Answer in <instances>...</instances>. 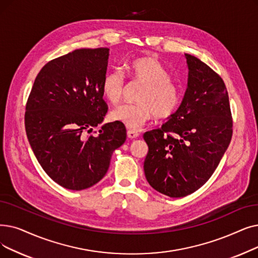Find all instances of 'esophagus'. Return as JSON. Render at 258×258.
I'll list each match as a JSON object with an SVG mask.
<instances>
[{
    "instance_id": "34e87169",
    "label": "esophagus",
    "mask_w": 258,
    "mask_h": 258,
    "mask_svg": "<svg viewBox=\"0 0 258 258\" xmlns=\"http://www.w3.org/2000/svg\"><path fill=\"white\" fill-rule=\"evenodd\" d=\"M127 137L130 139H135L137 137H139V133L137 131H134V130H128L127 131Z\"/></svg>"
}]
</instances>
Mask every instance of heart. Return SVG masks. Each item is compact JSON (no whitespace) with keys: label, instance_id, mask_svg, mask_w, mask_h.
<instances>
[{"label":"heart","instance_id":"heart-1","mask_svg":"<svg viewBox=\"0 0 258 258\" xmlns=\"http://www.w3.org/2000/svg\"><path fill=\"white\" fill-rule=\"evenodd\" d=\"M126 71L133 80L143 83L137 103L123 104L110 113V119L128 128H139L153 117L170 118L180 101L178 87L169 79L165 67L154 57L144 55L131 61ZM125 81L121 72H107L101 88L111 104H118L124 91Z\"/></svg>","mask_w":258,"mask_h":258}]
</instances>
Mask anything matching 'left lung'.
<instances>
[{
    "instance_id": "left-lung-1",
    "label": "left lung",
    "mask_w": 258,
    "mask_h": 258,
    "mask_svg": "<svg viewBox=\"0 0 258 258\" xmlns=\"http://www.w3.org/2000/svg\"><path fill=\"white\" fill-rule=\"evenodd\" d=\"M185 59L187 87L180 106L160 128L143 135L149 147L145 178L156 191L176 198L209 180L233 134L225 82L194 55L185 53Z\"/></svg>"
}]
</instances>
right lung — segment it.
Here are the masks:
<instances>
[{
    "instance_id": "obj_1",
    "label": "right lung",
    "mask_w": 258,
    "mask_h": 258,
    "mask_svg": "<svg viewBox=\"0 0 258 258\" xmlns=\"http://www.w3.org/2000/svg\"><path fill=\"white\" fill-rule=\"evenodd\" d=\"M108 48H82L43 66L31 88L25 130L42 169L61 186L80 191L105 176L113 152L126 140V128L110 122L94 136L107 113L102 80Z\"/></svg>"
}]
</instances>
